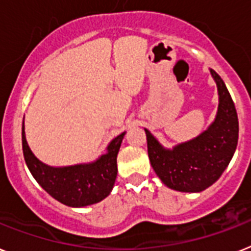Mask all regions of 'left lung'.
<instances>
[{
  "label": "left lung",
  "instance_id": "1",
  "mask_svg": "<svg viewBox=\"0 0 251 251\" xmlns=\"http://www.w3.org/2000/svg\"><path fill=\"white\" fill-rule=\"evenodd\" d=\"M218 90V109L213 122L191 140L165 148L145 130L151 165L161 181L172 190L201 193L213 185L226 170L236 151L239 120L226 84L209 69Z\"/></svg>",
  "mask_w": 251,
  "mask_h": 251
}]
</instances>
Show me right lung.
<instances>
[{
    "label": "right lung",
    "mask_w": 251,
    "mask_h": 251,
    "mask_svg": "<svg viewBox=\"0 0 251 251\" xmlns=\"http://www.w3.org/2000/svg\"><path fill=\"white\" fill-rule=\"evenodd\" d=\"M23 122V153L25 163L38 184L67 207L83 208L100 203L109 195L117 176V154L126 132L112 139L106 153L89 163L53 167L39 161L29 148Z\"/></svg>",
    "instance_id": "right-lung-1"
}]
</instances>
